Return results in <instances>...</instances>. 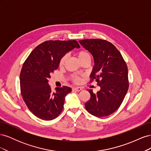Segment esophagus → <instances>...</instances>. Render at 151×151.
I'll return each instance as SVG.
<instances>
[{
    "label": "esophagus",
    "instance_id": "34e87169",
    "mask_svg": "<svg viewBox=\"0 0 151 151\" xmlns=\"http://www.w3.org/2000/svg\"><path fill=\"white\" fill-rule=\"evenodd\" d=\"M73 90L75 91H77V92H79V91L83 90V88H81V87H76V88H73Z\"/></svg>",
    "mask_w": 151,
    "mask_h": 151
}]
</instances>
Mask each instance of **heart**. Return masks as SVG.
I'll return each mask as SVG.
<instances>
[{"label":"heart","instance_id":"b5f03b06","mask_svg":"<svg viewBox=\"0 0 151 151\" xmlns=\"http://www.w3.org/2000/svg\"><path fill=\"white\" fill-rule=\"evenodd\" d=\"M77 57H78L80 62H82L83 60H85V59L91 58L89 53L87 51H86V50H80V51L77 52ZM66 60H67V56L64 55L63 57H62V58H61V60L60 61V63H59V65H60V67H63L65 63ZM72 78H73V81H74L75 83H78L81 81V79L79 78V77H77L76 76H73Z\"/></svg>","mask_w":151,"mask_h":151}]
</instances>
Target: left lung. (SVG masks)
Returning a JSON list of instances; mask_svg holds the SVG:
<instances>
[{
  "instance_id": "left-lung-1",
  "label": "left lung",
  "mask_w": 151,
  "mask_h": 151,
  "mask_svg": "<svg viewBox=\"0 0 151 151\" xmlns=\"http://www.w3.org/2000/svg\"><path fill=\"white\" fill-rule=\"evenodd\" d=\"M80 44L92 54L94 65L90 75L100 90L85 103L86 110L97 117H104L116 111L129 89L128 68L120 52L110 42L101 39H86Z\"/></svg>"
}]
</instances>
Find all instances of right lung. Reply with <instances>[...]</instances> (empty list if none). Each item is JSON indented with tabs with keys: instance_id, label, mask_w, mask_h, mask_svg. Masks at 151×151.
<instances>
[{
	"instance_id": "add662e5",
	"label": "right lung",
	"mask_w": 151,
	"mask_h": 151,
	"mask_svg": "<svg viewBox=\"0 0 151 151\" xmlns=\"http://www.w3.org/2000/svg\"><path fill=\"white\" fill-rule=\"evenodd\" d=\"M74 48H80L76 40H49L38 45L22 65L20 74L21 93L34 115L52 120L62 112L66 95L72 89L67 86L53 91L48 80L57 70L62 57Z\"/></svg>"
}]
</instances>
